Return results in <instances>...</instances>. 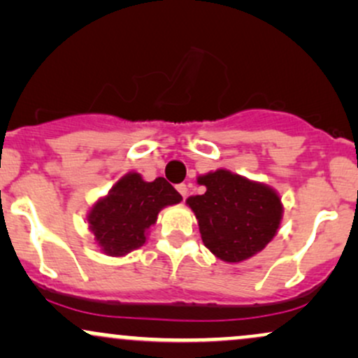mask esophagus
<instances>
[{"instance_id":"obj_1","label":"esophagus","mask_w":358,"mask_h":358,"mask_svg":"<svg viewBox=\"0 0 358 358\" xmlns=\"http://www.w3.org/2000/svg\"><path fill=\"white\" fill-rule=\"evenodd\" d=\"M176 190H178V193L183 196V199H187V195H188V187H187V185H185V183L176 185Z\"/></svg>"}]
</instances>
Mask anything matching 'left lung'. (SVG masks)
<instances>
[{
    "label": "left lung",
    "mask_w": 358,
    "mask_h": 358,
    "mask_svg": "<svg viewBox=\"0 0 358 358\" xmlns=\"http://www.w3.org/2000/svg\"><path fill=\"white\" fill-rule=\"evenodd\" d=\"M207 190L187 199L199 220L202 241L213 256L241 262L261 252L276 236L282 219L278 192L232 171H210L196 178Z\"/></svg>",
    "instance_id": "obj_1"
}]
</instances>
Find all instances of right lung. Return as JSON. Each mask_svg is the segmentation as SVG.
<instances>
[{"label": "right lung", "mask_w": 358, "mask_h": 358, "mask_svg": "<svg viewBox=\"0 0 358 358\" xmlns=\"http://www.w3.org/2000/svg\"><path fill=\"white\" fill-rule=\"evenodd\" d=\"M182 202V195L166 182H145L139 173H127L90 208L87 222L97 245L108 256L121 257L146 242L148 229L168 205Z\"/></svg>", "instance_id": "obj_1"}]
</instances>
